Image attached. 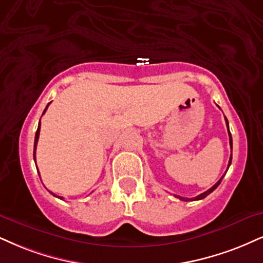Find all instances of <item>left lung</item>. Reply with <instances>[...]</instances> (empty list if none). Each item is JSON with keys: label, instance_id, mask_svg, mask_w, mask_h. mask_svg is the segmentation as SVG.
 <instances>
[{"label": "left lung", "instance_id": "left-lung-1", "mask_svg": "<svg viewBox=\"0 0 263 263\" xmlns=\"http://www.w3.org/2000/svg\"><path fill=\"white\" fill-rule=\"evenodd\" d=\"M226 123H227V126H228L229 124H228V121H227V118H226ZM228 134H229V144H231V147L233 146V141H232V134H231V132H229V126H228ZM231 163H232V155H231V158H229V163H228V168H229V166H231ZM228 171V170H227ZM227 173V172H226ZM226 176V174H224ZM223 176V177H224ZM223 177L221 178V179H219L218 181H217V183L215 184V185H213L212 187H211V189H209L207 191H205V193H202V194H200V195H197L196 197H193V199H187V197H181V196H176V197H178V199H180V200H183V201H195V200H202V199H205V197L207 196V195H210L211 193H212L213 190L216 189L217 186L219 185V184H221V181H222V179H223Z\"/></svg>", "mask_w": 263, "mask_h": 263}]
</instances>
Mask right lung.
Wrapping results in <instances>:
<instances>
[{
	"mask_svg": "<svg viewBox=\"0 0 263 263\" xmlns=\"http://www.w3.org/2000/svg\"><path fill=\"white\" fill-rule=\"evenodd\" d=\"M51 103V102H50ZM50 103H48V105H50ZM48 105L46 106V108H45V111H44V113L46 112V109H47V107H48ZM44 113H42V115H44ZM40 125H41V123L39 122V126H37V130H36V134H35V141H34V161H36V156H35V154H36V145H37V141H39V135H40ZM39 176H40V174H39ZM51 193V191H50ZM52 194L53 196H56L54 195L53 193H51ZM58 199H61V200H63V197L62 196H57Z\"/></svg>",
	"mask_w": 263,
	"mask_h": 263,
	"instance_id": "add662e5",
	"label": "right lung"
}]
</instances>
